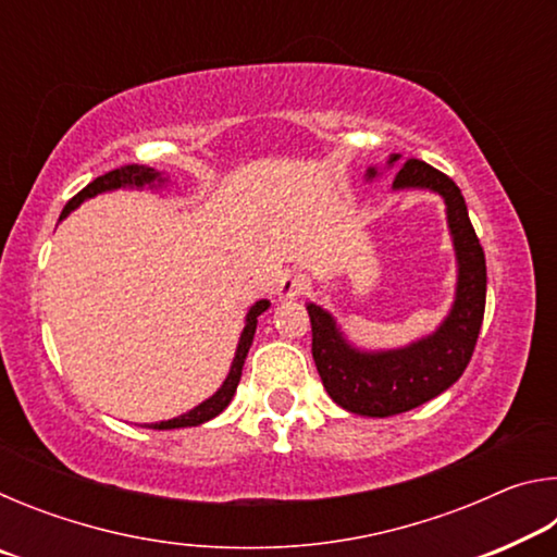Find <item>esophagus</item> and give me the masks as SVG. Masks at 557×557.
Here are the masks:
<instances>
[{
  "label": "esophagus",
  "mask_w": 557,
  "mask_h": 557,
  "mask_svg": "<svg viewBox=\"0 0 557 557\" xmlns=\"http://www.w3.org/2000/svg\"><path fill=\"white\" fill-rule=\"evenodd\" d=\"M307 287H309V280H307V275H301V272L292 270V272H287L285 277L280 280V285H277V295H280V299H292V297L305 295Z\"/></svg>",
  "instance_id": "obj_1"
}]
</instances>
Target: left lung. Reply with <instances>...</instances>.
<instances>
[{"instance_id":"obj_1","label":"left lung","mask_w":557,"mask_h":557,"mask_svg":"<svg viewBox=\"0 0 557 557\" xmlns=\"http://www.w3.org/2000/svg\"><path fill=\"white\" fill-rule=\"evenodd\" d=\"M398 154L391 157L395 162ZM375 174V169L369 172ZM395 188L420 186L445 196L449 231L455 235L459 285L451 314L435 334L400 351L361 354L336 332L334 319L307 305L312 322V356L326 393L336 405L369 418H388L418 408L447 391L474 354L486 307V260L469 221L459 186L422 159H408L395 174Z\"/></svg>"}]
</instances>
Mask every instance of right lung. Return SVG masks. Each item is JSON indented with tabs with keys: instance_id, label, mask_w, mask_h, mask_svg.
I'll return each instance as SVG.
<instances>
[{
	"instance_id": "obj_1",
	"label": "right lung",
	"mask_w": 557,
	"mask_h": 557,
	"mask_svg": "<svg viewBox=\"0 0 557 557\" xmlns=\"http://www.w3.org/2000/svg\"><path fill=\"white\" fill-rule=\"evenodd\" d=\"M157 178L159 182V174L154 172V169H145V166H137V164H127V166H120V169H112V172L102 174L98 178H92V182L83 188V191H78L73 196V199L65 203V209L61 213L69 215V211H73L75 206H78L81 201L90 199V196H96L100 191H108V188H120V186H143V184H152ZM270 307L268 299H260L256 301V307L250 309L248 312V319H245V329L240 334V344H238V351H235V358H233V366H231V373L228 379L223 381V385L219 388V393L211 395L209 400H203L201 405H196L194 410H188L184 414H178V418L174 420H166V422H154V425H149L152 430H174V428H194V425H201V422L215 418V414L225 410V405L231 403L235 388H238L240 383V373H243V363H245V356H248V348L252 344V336H256V326H258V317L265 312V309Z\"/></svg>"
}]
</instances>
